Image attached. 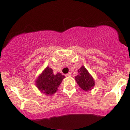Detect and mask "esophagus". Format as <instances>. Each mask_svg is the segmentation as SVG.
Listing matches in <instances>:
<instances>
[{
  "label": "esophagus",
  "mask_w": 130,
  "mask_h": 130,
  "mask_svg": "<svg viewBox=\"0 0 130 130\" xmlns=\"http://www.w3.org/2000/svg\"><path fill=\"white\" fill-rule=\"evenodd\" d=\"M71 76V73H68L65 74V76Z\"/></svg>",
  "instance_id": "esophagus-1"
}]
</instances>
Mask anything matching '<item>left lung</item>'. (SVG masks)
Masks as SVG:
<instances>
[{
    "instance_id": "left-lung-1",
    "label": "left lung",
    "mask_w": 130,
    "mask_h": 130,
    "mask_svg": "<svg viewBox=\"0 0 130 130\" xmlns=\"http://www.w3.org/2000/svg\"><path fill=\"white\" fill-rule=\"evenodd\" d=\"M77 71L78 74L75 76V79L79 86L84 90H91L95 85V82L86 68L83 66Z\"/></svg>"
}]
</instances>
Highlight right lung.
I'll return each mask as SVG.
<instances>
[{
    "label": "right lung",
    "mask_w": 130,
    "mask_h": 130,
    "mask_svg": "<svg viewBox=\"0 0 130 130\" xmlns=\"http://www.w3.org/2000/svg\"><path fill=\"white\" fill-rule=\"evenodd\" d=\"M65 77L61 73L54 74L53 70L48 67L37 79L36 85L40 91L47 95H51L55 93L57 87Z\"/></svg>",
    "instance_id": "obj_1"
}]
</instances>
